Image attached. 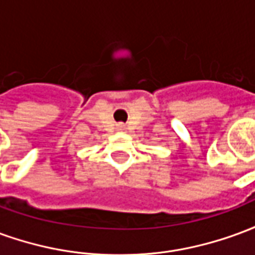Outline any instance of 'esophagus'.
Wrapping results in <instances>:
<instances>
[{
    "label": "esophagus",
    "mask_w": 255,
    "mask_h": 255,
    "mask_svg": "<svg viewBox=\"0 0 255 255\" xmlns=\"http://www.w3.org/2000/svg\"><path fill=\"white\" fill-rule=\"evenodd\" d=\"M124 126H123V124H117V129H119V131H123V129H124Z\"/></svg>",
    "instance_id": "1"
}]
</instances>
